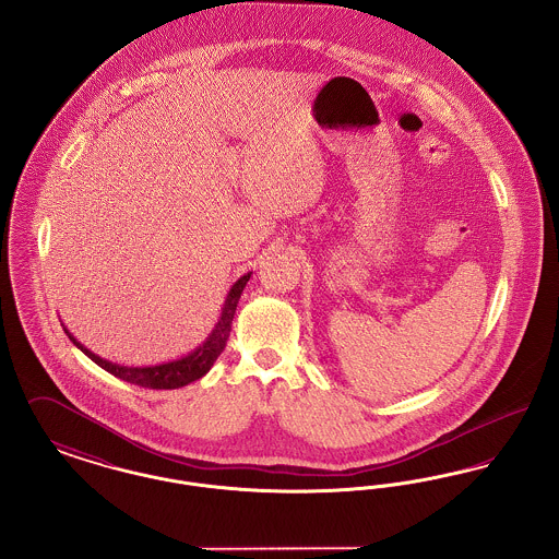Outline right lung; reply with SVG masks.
Segmentation results:
<instances>
[{"mask_svg": "<svg viewBox=\"0 0 559 559\" xmlns=\"http://www.w3.org/2000/svg\"><path fill=\"white\" fill-rule=\"evenodd\" d=\"M249 276H251V272L240 276L239 281L233 285V289L226 297V304L222 308V317L217 320V324H215L212 335L207 337V342L203 346L197 347L192 354H188L187 358H182V360H174V362L159 365V367H142V369L140 367H119V365H112L108 360H103L100 356L92 354L87 347L81 346L80 342L67 329H64V333L87 358H92L98 367H103L110 374H115V377H119L128 383H133V385L148 388V390H176V388L188 385L190 381L201 379L205 372L212 369L215 358L224 352L226 342L230 337V326H233V319H235V312H237L240 293L245 289Z\"/></svg>", "mask_w": 559, "mask_h": 559, "instance_id": "add662e5", "label": "right lung"}]
</instances>
